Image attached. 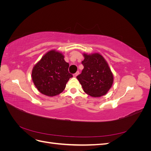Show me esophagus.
Segmentation results:
<instances>
[{
	"label": "esophagus",
	"instance_id": "1",
	"mask_svg": "<svg viewBox=\"0 0 151 151\" xmlns=\"http://www.w3.org/2000/svg\"><path fill=\"white\" fill-rule=\"evenodd\" d=\"M79 74V71H77L76 73H75V74H74V75H73V76H74V77H76L77 76H78Z\"/></svg>",
	"mask_w": 151,
	"mask_h": 151
}]
</instances>
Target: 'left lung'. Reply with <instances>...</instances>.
<instances>
[{
  "label": "left lung",
  "instance_id": "left-lung-1",
  "mask_svg": "<svg viewBox=\"0 0 151 151\" xmlns=\"http://www.w3.org/2000/svg\"><path fill=\"white\" fill-rule=\"evenodd\" d=\"M84 60L82 62L84 68L77 78L86 94L93 97L102 96L112 86V72L100 54H84Z\"/></svg>",
  "mask_w": 151,
  "mask_h": 151
}]
</instances>
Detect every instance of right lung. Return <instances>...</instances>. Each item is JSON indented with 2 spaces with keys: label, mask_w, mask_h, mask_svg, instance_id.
<instances>
[{
  "label": "right lung",
  "mask_w": 151,
  "mask_h": 151,
  "mask_svg": "<svg viewBox=\"0 0 151 151\" xmlns=\"http://www.w3.org/2000/svg\"><path fill=\"white\" fill-rule=\"evenodd\" d=\"M60 52L51 50L36 63L32 70V79L41 93L53 96L64 90L73 76L68 72L69 64Z\"/></svg>",
  "instance_id": "add662e5"
}]
</instances>
